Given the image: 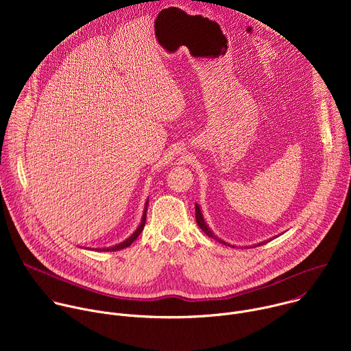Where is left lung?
<instances>
[{
  "instance_id": "obj_1",
  "label": "left lung",
  "mask_w": 351,
  "mask_h": 351,
  "mask_svg": "<svg viewBox=\"0 0 351 351\" xmlns=\"http://www.w3.org/2000/svg\"><path fill=\"white\" fill-rule=\"evenodd\" d=\"M195 222H197V225L199 226V229H202L207 236H210V237H213V239H215V240H218L219 243H222V244H226L223 240H221V239H218L211 230H210V228L207 226V223H206V221H204V218H203V214H202V211H199V207L195 204ZM267 241H264V243H261V244H265ZM260 245V244H258ZM230 247H233V245H230Z\"/></svg>"
}]
</instances>
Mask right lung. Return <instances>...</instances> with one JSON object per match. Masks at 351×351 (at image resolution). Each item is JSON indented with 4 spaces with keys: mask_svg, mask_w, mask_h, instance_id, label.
<instances>
[{
    "mask_svg": "<svg viewBox=\"0 0 351 351\" xmlns=\"http://www.w3.org/2000/svg\"><path fill=\"white\" fill-rule=\"evenodd\" d=\"M148 203V202H147ZM147 203H145V208H144V214H143V218H141V223H140V226L134 230V233L129 237V239H126L125 241H122V243H119V244H117V245H114V247H107V248H99V252H118V250H122V248H125V247H129L137 237H138V234L141 233V230L144 229V225H145V217H147Z\"/></svg>",
    "mask_w": 351,
    "mask_h": 351,
    "instance_id": "add662e5",
    "label": "right lung"
}]
</instances>
